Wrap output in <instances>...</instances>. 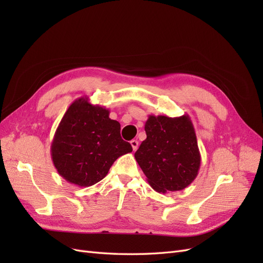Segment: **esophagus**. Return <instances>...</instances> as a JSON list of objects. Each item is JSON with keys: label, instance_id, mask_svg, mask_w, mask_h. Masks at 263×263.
Returning <instances> with one entry per match:
<instances>
[{"label": "esophagus", "instance_id": "esophagus-1", "mask_svg": "<svg viewBox=\"0 0 263 263\" xmlns=\"http://www.w3.org/2000/svg\"><path fill=\"white\" fill-rule=\"evenodd\" d=\"M130 145H132L133 151H136V150L138 149V141H137V140H135V139H133V140L130 141Z\"/></svg>", "mask_w": 263, "mask_h": 263}]
</instances>
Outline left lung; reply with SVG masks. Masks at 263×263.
<instances>
[{"label":"left lung","mask_w":263,"mask_h":263,"mask_svg":"<svg viewBox=\"0 0 263 263\" xmlns=\"http://www.w3.org/2000/svg\"><path fill=\"white\" fill-rule=\"evenodd\" d=\"M147 138L135 153L147 181L159 193L184 190L201 166L195 129L189 115L169 117L149 115Z\"/></svg>","instance_id":"1"}]
</instances>
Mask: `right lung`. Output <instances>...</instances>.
Wrapping results in <instances>:
<instances>
[{"mask_svg":"<svg viewBox=\"0 0 263 263\" xmlns=\"http://www.w3.org/2000/svg\"><path fill=\"white\" fill-rule=\"evenodd\" d=\"M54 168L67 182L91 186L106 177L117 158L133 148L121 137V124L109 110L77 99L61 118L51 142Z\"/></svg>","mask_w":263,"mask_h":263,"instance_id":"right-lung-1","label":"right lung"}]
</instances>
